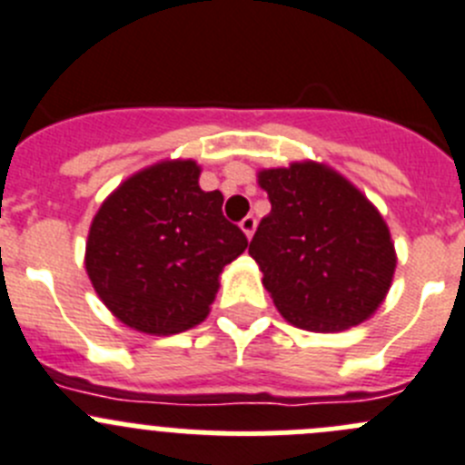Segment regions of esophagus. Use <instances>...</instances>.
Returning <instances> with one entry per match:
<instances>
[{
  "instance_id": "obj_1",
  "label": "esophagus",
  "mask_w": 465,
  "mask_h": 465,
  "mask_svg": "<svg viewBox=\"0 0 465 465\" xmlns=\"http://www.w3.org/2000/svg\"><path fill=\"white\" fill-rule=\"evenodd\" d=\"M255 225H258V221H255V216L253 214H249V216H244V219L240 221V228L244 230V235L249 237H253V232H255Z\"/></svg>"
}]
</instances>
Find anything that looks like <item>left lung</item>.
Here are the masks:
<instances>
[{"mask_svg": "<svg viewBox=\"0 0 465 465\" xmlns=\"http://www.w3.org/2000/svg\"><path fill=\"white\" fill-rule=\"evenodd\" d=\"M272 212L249 253L290 324L333 333L368 320L391 290L397 255L377 207L324 163L258 175Z\"/></svg>", "mask_w": 465, "mask_h": 465, "instance_id": "8db88e82", "label": "left lung"}]
</instances>
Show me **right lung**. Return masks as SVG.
<instances>
[{"label": "right lung", "mask_w": 465, "mask_h": 465, "mask_svg": "<svg viewBox=\"0 0 465 465\" xmlns=\"http://www.w3.org/2000/svg\"><path fill=\"white\" fill-rule=\"evenodd\" d=\"M192 159L159 162L100 205L86 272L104 306L130 329L171 335L201 324L219 273L249 246L221 212L223 193L198 187Z\"/></svg>", "instance_id": "add662e5"}]
</instances>
